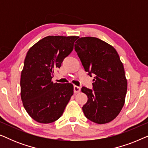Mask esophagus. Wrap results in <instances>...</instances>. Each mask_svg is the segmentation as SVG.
<instances>
[{
    "mask_svg": "<svg viewBox=\"0 0 148 148\" xmlns=\"http://www.w3.org/2000/svg\"><path fill=\"white\" fill-rule=\"evenodd\" d=\"M81 90V88L77 86H74L73 87V91H74V93H79L80 92Z\"/></svg>",
    "mask_w": 148,
    "mask_h": 148,
    "instance_id": "1",
    "label": "esophagus"
}]
</instances>
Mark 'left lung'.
Listing matches in <instances>:
<instances>
[{"mask_svg": "<svg viewBox=\"0 0 148 148\" xmlns=\"http://www.w3.org/2000/svg\"><path fill=\"white\" fill-rule=\"evenodd\" d=\"M75 50L88 75L94 74L93 90L82 87L88 96L82 107L85 116L98 124L116 118L125 104L127 81L124 66L114 47L94 37L77 40Z\"/></svg>", "mask_w": 148, "mask_h": 148, "instance_id": "8db88e82", "label": "left lung"}]
</instances>
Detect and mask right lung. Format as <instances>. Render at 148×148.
I'll return each instance as SVG.
<instances>
[{
	"label": "right lung",
	"mask_w": 148,
	"mask_h": 148,
	"mask_svg": "<svg viewBox=\"0 0 148 148\" xmlns=\"http://www.w3.org/2000/svg\"><path fill=\"white\" fill-rule=\"evenodd\" d=\"M77 36H49L32 46L21 71V100L25 110L40 123H53L63 113L73 94V84L52 82L54 71L73 50Z\"/></svg>",
	"instance_id": "add662e5"
}]
</instances>
